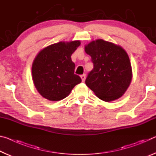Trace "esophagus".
Wrapping results in <instances>:
<instances>
[{
	"label": "esophagus",
	"instance_id": "34e87169",
	"mask_svg": "<svg viewBox=\"0 0 156 156\" xmlns=\"http://www.w3.org/2000/svg\"><path fill=\"white\" fill-rule=\"evenodd\" d=\"M80 78L82 79V81L83 82H84V80H85V78H86V75L85 74H83L80 76Z\"/></svg>",
	"mask_w": 156,
	"mask_h": 156
}]
</instances>
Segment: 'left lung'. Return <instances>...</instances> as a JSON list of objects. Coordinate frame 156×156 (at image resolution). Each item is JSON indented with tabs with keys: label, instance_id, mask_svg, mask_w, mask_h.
<instances>
[{
	"label": "left lung",
	"instance_id": "obj_1",
	"mask_svg": "<svg viewBox=\"0 0 156 156\" xmlns=\"http://www.w3.org/2000/svg\"><path fill=\"white\" fill-rule=\"evenodd\" d=\"M84 50L91 57L94 64V69L86 78V85L103 101L120 98L132 78L130 60L125 49L98 39L86 44Z\"/></svg>",
	"mask_w": 156,
	"mask_h": 156
}]
</instances>
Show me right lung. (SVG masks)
Wrapping results in <instances>:
<instances>
[{"instance_id":"right-lung-1","label":"right lung","mask_w":156,"mask_h":156,"mask_svg":"<svg viewBox=\"0 0 156 156\" xmlns=\"http://www.w3.org/2000/svg\"><path fill=\"white\" fill-rule=\"evenodd\" d=\"M80 41L59 42L45 47L34 59L31 72L34 84L42 96L51 101L67 97L72 89L81 83L74 73L75 64L71 56Z\"/></svg>"}]
</instances>
